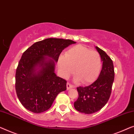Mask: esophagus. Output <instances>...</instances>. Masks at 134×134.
<instances>
[{"instance_id": "obj_1", "label": "esophagus", "mask_w": 134, "mask_h": 134, "mask_svg": "<svg viewBox=\"0 0 134 134\" xmlns=\"http://www.w3.org/2000/svg\"><path fill=\"white\" fill-rule=\"evenodd\" d=\"M73 86L71 85V84H70L69 82H67V90L70 89V88H73Z\"/></svg>"}]
</instances>
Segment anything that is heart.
Listing matches in <instances>:
<instances>
[{"mask_svg":"<svg viewBox=\"0 0 134 134\" xmlns=\"http://www.w3.org/2000/svg\"><path fill=\"white\" fill-rule=\"evenodd\" d=\"M101 59L96 51L90 50L86 47L78 45L61 55L58 59L60 73L64 78H67L73 73L74 68V81L82 84L93 82L100 73Z\"/></svg>","mask_w":134,"mask_h":134,"instance_id":"obj_1","label":"heart"}]
</instances>
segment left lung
<instances>
[{
	"label": "left lung",
	"instance_id": "left-lung-1",
	"mask_svg": "<svg viewBox=\"0 0 134 134\" xmlns=\"http://www.w3.org/2000/svg\"><path fill=\"white\" fill-rule=\"evenodd\" d=\"M103 62L102 69L97 80L86 87H77L78 98L74 103L76 110L86 114H92L103 108L110 98L114 80L113 62L106 53L95 47Z\"/></svg>",
	"mask_w": 134,
	"mask_h": 134
}]
</instances>
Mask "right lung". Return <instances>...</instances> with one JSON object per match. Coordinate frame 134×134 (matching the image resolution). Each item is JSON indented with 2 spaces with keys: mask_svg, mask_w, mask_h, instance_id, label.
I'll return each instance as SVG.
<instances>
[{
  "mask_svg": "<svg viewBox=\"0 0 134 134\" xmlns=\"http://www.w3.org/2000/svg\"><path fill=\"white\" fill-rule=\"evenodd\" d=\"M70 39L48 38L35 42L22 54L16 72V91L24 107L39 114L50 108L67 81L54 73L64 49L75 44Z\"/></svg>",
  "mask_w": 134,
  "mask_h": 134,
  "instance_id": "add662e5",
  "label": "right lung"
}]
</instances>
